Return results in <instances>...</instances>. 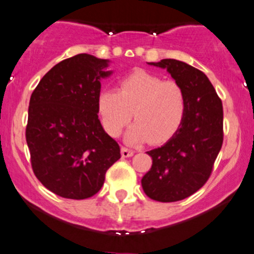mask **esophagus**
I'll use <instances>...</instances> for the list:
<instances>
[{"instance_id":"esophagus-1","label":"esophagus","mask_w":254,"mask_h":254,"mask_svg":"<svg viewBox=\"0 0 254 254\" xmlns=\"http://www.w3.org/2000/svg\"><path fill=\"white\" fill-rule=\"evenodd\" d=\"M131 156H134V151H132V149H129L127 147H122V157L127 158V157H131Z\"/></svg>"}]
</instances>
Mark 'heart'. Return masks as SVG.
Segmentation results:
<instances>
[{"label":"heart","mask_w":254,"mask_h":254,"mask_svg":"<svg viewBox=\"0 0 254 254\" xmlns=\"http://www.w3.org/2000/svg\"><path fill=\"white\" fill-rule=\"evenodd\" d=\"M186 109L185 92L178 82L142 69L120 80L119 91L103 89L97 98L103 127L114 137L129 124L134 112L136 123L127 132L130 143L167 142L183 125Z\"/></svg>","instance_id":"heart-1"}]
</instances>
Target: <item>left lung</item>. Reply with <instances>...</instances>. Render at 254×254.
<instances>
[{
	"instance_id": "left-lung-1",
	"label": "left lung",
	"mask_w": 254,
	"mask_h": 254,
	"mask_svg": "<svg viewBox=\"0 0 254 254\" xmlns=\"http://www.w3.org/2000/svg\"><path fill=\"white\" fill-rule=\"evenodd\" d=\"M148 64L167 69L183 87L188 109L178 132L162 147L147 152L152 167L141 184L154 201H181L198 191L212 174L223 145V105L203 71L176 60Z\"/></svg>"
}]
</instances>
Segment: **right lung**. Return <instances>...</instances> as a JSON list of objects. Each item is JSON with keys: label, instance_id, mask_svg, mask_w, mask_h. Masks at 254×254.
Returning <instances> with one entry per match:
<instances>
[{"label": "right lung", "instance_id": "right-lung-1", "mask_svg": "<svg viewBox=\"0 0 254 254\" xmlns=\"http://www.w3.org/2000/svg\"><path fill=\"white\" fill-rule=\"evenodd\" d=\"M107 60L80 53L56 64L40 80L29 103L26 143L40 183L64 198L85 199L101 190L120 147L98 119Z\"/></svg>", "mask_w": 254, "mask_h": 254}]
</instances>
